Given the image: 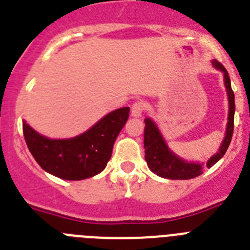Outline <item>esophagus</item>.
Segmentation results:
<instances>
[{
	"label": "esophagus",
	"instance_id": "1",
	"mask_svg": "<svg viewBox=\"0 0 250 250\" xmlns=\"http://www.w3.org/2000/svg\"><path fill=\"white\" fill-rule=\"evenodd\" d=\"M143 111H144V104H143L142 101L135 102V104H133V106H131V115H133L134 117L142 116Z\"/></svg>",
	"mask_w": 250,
	"mask_h": 250
}]
</instances>
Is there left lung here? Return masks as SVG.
Returning <instances> with one entry per match:
<instances>
[{
    "label": "left lung",
    "instance_id": "8db88e82",
    "mask_svg": "<svg viewBox=\"0 0 250 250\" xmlns=\"http://www.w3.org/2000/svg\"><path fill=\"white\" fill-rule=\"evenodd\" d=\"M212 65L215 69L220 70L224 76V84L227 88L228 101H229V112H228V123L225 135L221 142L219 150L212 157L208 158L206 163L202 162H188L178 157L176 153L170 150L163 134L158 127L157 123L150 117H146V127H144V149H146V161L149 169L157 176L167 180H191L200 176L205 168H211L214 164L220 161L231 142L232 131H234V114H235V97L231 89L230 77L228 70L224 68L220 62L212 59Z\"/></svg>",
    "mask_w": 250,
    "mask_h": 250
}]
</instances>
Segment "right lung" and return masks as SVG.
<instances>
[{
  "mask_svg": "<svg viewBox=\"0 0 250 250\" xmlns=\"http://www.w3.org/2000/svg\"><path fill=\"white\" fill-rule=\"evenodd\" d=\"M129 111L130 107L111 111L87 131L67 139H50L22 120L23 136L34 159L45 172L62 180H86L106 168Z\"/></svg>",
  "mask_w": 250,
  "mask_h": 250,
  "instance_id": "right-lung-1",
  "label": "right lung"
}]
</instances>
